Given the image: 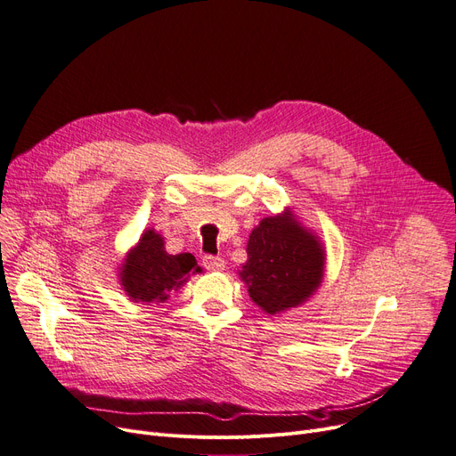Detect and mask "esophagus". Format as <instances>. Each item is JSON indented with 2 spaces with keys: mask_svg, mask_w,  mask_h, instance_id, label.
I'll return each mask as SVG.
<instances>
[{
  "mask_svg": "<svg viewBox=\"0 0 456 456\" xmlns=\"http://www.w3.org/2000/svg\"><path fill=\"white\" fill-rule=\"evenodd\" d=\"M202 264L208 271H223L224 269V257L221 256H204L202 257Z\"/></svg>",
  "mask_w": 456,
  "mask_h": 456,
  "instance_id": "obj_1",
  "label": "esophagus"
}]
</instances>
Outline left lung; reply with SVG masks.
<instances>
[{"label": "left lung", "mask_w": 456, "mask_h": 456, "mask_svg": "<svg viewBox=\"0 0 456 456\" xmlns=\"http://www.w3.org/2000/svg\"><path fill=\"white\" fill-rule=\"evenodd\" d=\"M240 273L264 312L274 315L305 302L321 284L324 254L291 216H267L252 230Z\"/></svg>", "instance_id": "obj_1"}]
</instances>
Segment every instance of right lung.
Returning a JSON list of instances; mask_svg holds the SVG:
<instances>
[{"label": "right lung", "instance_id": "obj_1", "mask_svg": "<svg viewBox=\"0 0 456 456\" xmlns=\"http://www.w3.org/2000/svg\"><path fill=\"white\" fill-rule=\"evenodd\" d=\"M189 273H200L194 256L165 252L161 235L148 230L139 245L127 254L122 286L134 300L165 302L170 289H178L187 281Z\"/></svg>", "mask_w": 456, "mask_h": 456}]
</instances>
